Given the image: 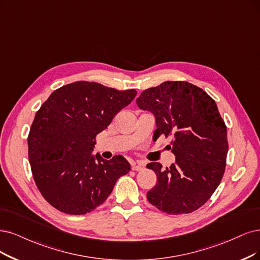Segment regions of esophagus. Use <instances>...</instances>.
<instances>
[{"instance_id":"34e87169","label":"esophagus","mask_w":260,"mask_h":260,"mask_svg":"<svg viewBox=\"0 0 260 260\" xmlns=\"http://www.w3.org/2000/svg\"><path fill=\"white\" fill-rule=\"evenodd\" d=\"M143 168H145V165H143L142 162H135V161L132 162V169H133V170L140 171V170H142Z\"/></svg>"}]
</instances>
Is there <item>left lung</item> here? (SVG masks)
Listing matches in <instances>:
<instances>
[{"mask_svg": "<svg viewBox=\"0 0 260 260\" xmlns=\"http://www.w3.org/2000/svg\"><path fill=\"white\" fill-rule=\"evenodd\" d=\"M137 105L155 115L153 140L172 136L168 148L176 156L165 169L147 165L157 177L149 203L168 214L194 212L212 196L226 167L227 128L214 100L189 82L165 81L143 91Z\"/></svg>", "mask_w": 260, "mask_h": 260, "instance_id": "1", "label": "left lung"}]
</instances>
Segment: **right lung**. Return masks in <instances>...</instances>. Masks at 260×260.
Returning <instances> with one entry per match:
<instances>
[{
    "instance_id": "obj_1",
    "label": "right lung",
    "mask_w": 260,
    "mask_h": 260,
    "mask_svg": "<svg viewBox=\"0 0 260 260\" xmlns=\"http://www.w3.org/2000/svg\"><path fill=\"white\" fill-rule=\"evenodd\" d=\"M137 95L98 82L77 81L51 93L35 114L27 136L28 161L43 197L61 212H91L131 170L122 155L92 156L96 135Z\"/></svg>"
}]
</instances>
